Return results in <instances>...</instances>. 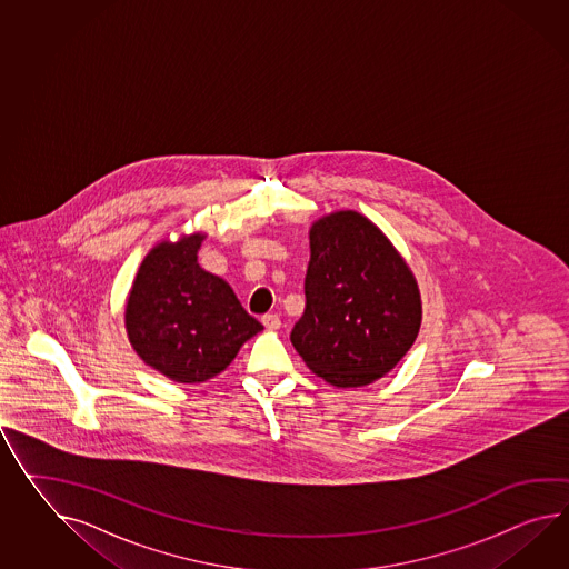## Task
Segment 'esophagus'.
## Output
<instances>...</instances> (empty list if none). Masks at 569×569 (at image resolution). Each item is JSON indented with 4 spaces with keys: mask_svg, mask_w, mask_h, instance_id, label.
<instances>
[{
    "mask_svg": "<svg viewBox=\"0 0 569 569\" xmlns=\"http://www.w3.org/2000/svg\"><path fill=\"white\" fill-rule=\"evenodd\" d=\"M263 325L267 331H278L281 320H279L278 315H264Z\"/></svg>",
    "mask_w": 569,
    "mask_h": 569,
    "instance_id": "1",
    "label": "esophagus"
}]
</instances>
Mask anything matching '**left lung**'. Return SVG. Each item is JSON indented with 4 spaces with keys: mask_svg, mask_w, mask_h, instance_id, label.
<instances>
[{
    "mask_svg": "<svg viewBox=\"0 0 569 569\" xmlns=\"http://www.w3.org/2000/svg\"><path fill=\"white\" fill-rule=\"evenodd\" d=\"M306 308L291 346L337 388L372 385L416 343L421 293L385 232L353 209L310 226Z\"/></svg>",
    "mask_w": 569,
    "mask_h": 569,
    "instance_id": "1",
    "label": "left lung"
}]
</instances>
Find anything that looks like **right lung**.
<instances>
[{"label":"right lung","instance_id":"right-lung-1","mask_svg":"<svg viewBox=\"0 0 569 569\" xmlns=\"http://www.w3.org/2000/svg\"><path fill=\"white\" fill-rule=\"evenodd\" d=\"M206 232L162 240L139 264L127 296L126 331L146 366L174 382L223 372L263 325L222 278L197 263Z\"/></svg>","mask_w":569,"mask_h":569}]
</instances>
